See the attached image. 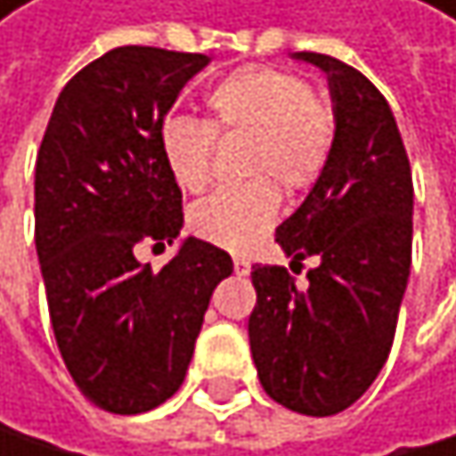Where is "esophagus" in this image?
Listing matches in <instances>:
<instances>
[{
	"label": "esophagus",
	"instance_id": "1",
	"mask_svg": "<svg viewBox=\"0 0 456 456\" xmlns=\"http://www.w3.org/2000/svg\"><path fill=\"white\" fill-rule=\"evenodd\" d=\"M232 265H235V273H238V276H248V271H251V262H248L246 256H235V259H232Z\"/></svg>",
	"mask_w": 456,
	"mask_h": 456
}]
</instances>
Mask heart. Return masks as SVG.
Segmentation results:
<instances>
[{"instance_id":"1","label":"heart","mask_w":456,"mask_h":456,"mask_svg":"<svg viewBox=\"0 0 456 456\" xmlns=\"http://www.w3.org/2000/svg\"><path fill=\"white\" fill-rule=\"evenodd\" d=\"M208 119L169 117L159 128V152L169 177L188 194L208 188L216 142H238L240 175L235 188L197 202L188 226L197 238L243 251L265 235L287 194H301L325 172L337 142V114L325 98L289 70L246 65L216 81L205 95Z\"/></svg>"}]
</instances>
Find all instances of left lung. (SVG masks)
Wrapping results in <instances>:
<instances>
[{"label": "left lung", "mask_w": 456, "mask_h": 456, "mask_svg": "<svg viewBox=\"0 0 456 456\" xmlns=\"http://www.w3.org/2000/svg\"><path fill=\"white\" fill-rule=\"evenodd\" d=\"M295 60L328 73L337 142L276 243L295 273L306 256L320 265L304 287L281 265H254L248 342L271 399L304 416H334L372 386L394 345L411 276L413 177L391 106L370 78L314 51Z\"/></svg>", "instance_id": "left-lung-1"}]
</instances>
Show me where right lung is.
Segmentation results:
<instances>
[{
  "label": "right lung",
  "mask_w": 456,
  "mask_h": 456,
  "mask_svg": "<svg viewBox=\"0 0 456 456\" xmlns=\"http://www.w3.org/2000/svg\"><path fill=\"white\" fill-rule=\"evenodd\" d=\"M210 57L119 45L81 68L57 98L35 164V246L57 347L78 391L134 416L159 408L188 372L210 295L232 259L183 240L155 273L142 243H172L183 194L159 128Z\"/></svg>",
  "instance_id": "right-lung-1"
}]
</instances>
